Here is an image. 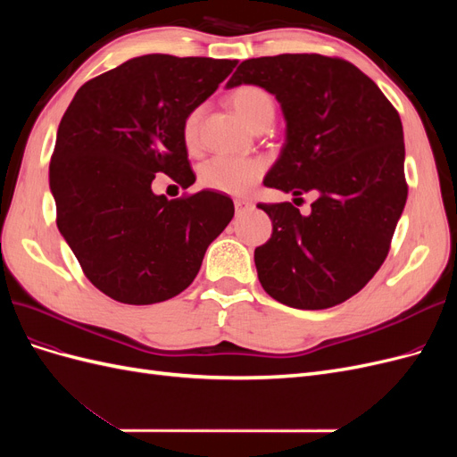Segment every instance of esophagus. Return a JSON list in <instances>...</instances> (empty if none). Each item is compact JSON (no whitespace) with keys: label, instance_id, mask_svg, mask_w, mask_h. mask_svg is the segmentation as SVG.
<instances>
[{"label":"esophagus","instance_id":"34e87169","mask_svg":"<svg viewBox=\"0 0 457 457\" xmlns=\"http://www.w3.org/2000/svg\"><path fill=\"white\" fill-rule=\"evenodd\" d=\"M234 207H237V213L242 215L245 212H252L253 204L250 200H234Z\"/></svg>","mask_w":457,"mask_h":457}]
</instances>
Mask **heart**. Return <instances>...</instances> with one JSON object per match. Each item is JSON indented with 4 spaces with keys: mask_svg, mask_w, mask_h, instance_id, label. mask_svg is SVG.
Returning a JSON list of instances; mask_svg holds the SVG:
<instances>
[{
    "mask_svg": "<svg viewBox=\"0 0 457 457\" xmlns=\"http://www.w3.org/2000/svg\"><path fill=\"white\" fill-rule=\"evenodd\" d=\"M230 106L252 129L267 128L274 120L276 104L272 95L259 86H240L228 96ZM202 108H195L183 121V139L188 148H196L200 139ZM265 173V162L259 158L215 156L207 160L200 170V183L205 188L225 192V195H247Z\"/></svg>",
    "mask_w": 457,
    "mask_h": 457,
    "instance_id": "obj_1",
    "label": "heart"
}]
</instances>
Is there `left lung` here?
Segmentation results:
<instances>
[{
  "mask_svg": "<svg viewBox=\"0 0 457 457\" xmlns=\"http://www.w3.org/2000/svg\"><path fill=\"white\" fill-rule=\"evenodd\" d=\"M253 84L280 103L286 143L265 187L316 190L311 213L257 204L272 220L255 247L265 292L287 307L320 311L347 301L389 253L408 198L403 121L381 89L358 68L316 53L240 62L227 87Z\"/></svg>",
  "mask_w": 457,
  "mask_h": 457,
  "instance_id": "1",
  "label": "left lung"
}]
</instances>
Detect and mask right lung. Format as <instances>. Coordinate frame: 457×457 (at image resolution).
I'll return each instance as SVG.
<instances>
[{"label":"right lung","mask_w":457,"mask_h":457,"mask_svg":"<svg viewBox=\"0 0 457 457\" xmlns=\"http://www.w3.org/2000/svg\"><path fill=\"white\" fill-rule=\"evenodd\" d=\"M237 61L145 54L81 86L61 120L49 163L57 227L89 282L114 301L152 305L187 289L234 217L227 195L168 200L163 173L188 188L183 121Z\"/></svg>","instance_id":"1"}]
</instances>
